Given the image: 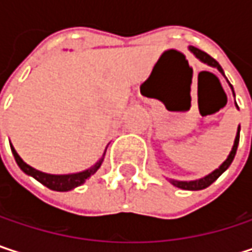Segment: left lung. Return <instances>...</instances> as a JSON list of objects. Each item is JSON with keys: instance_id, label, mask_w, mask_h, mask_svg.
Returning <instances> with one entry per match:
<instances>
[{"instance_id": "left-lung-1", "label": "left lung", "mask_w": 252, "mask_h": 252, "mask_svg": "<svg viewBox=\"0 0 252 252\" xmlns=\"http://www.w3.org/2000/svg\"><path fill=\"white\" fill-rule=\"evenodd\" d=\"M188 49H189L191 54H194V57H195L197 60H200L201 63L207 64L209 67L218 68V70L223 74V70H222V67L219 65V63H218L216 60H213L209 54H206V52H203V51H200L198 48H194V46H188ZM223 76H225V74H223ZM229 86H230V84H229ZM230 89H232V86H230ZM232 93H233V89H232ZM233 96H235V93H233ZM235 105H236V102H235ZM236 108H238V105H236ZM239 131H241V126H238L236 137H235L232 150H230V153L227 155L226 160H225L218 169H215L213 172H210L209 175L203 176V178H200V179H194V181L169 179V182H171L174 187H178V188H181V189H188V191H198V189H204V188H207L209 185H212V184H213L219 176L222 175L229 166H230V163H232V160H233V158H235V155H236V149H238V143H239Z\"/></svg>"}]
</instances>
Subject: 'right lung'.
Masks as SVG:
<instances>
[{
	"instance_id": "add662e5",
	"label": "right lung",
	"mask_w": 252,
	"mask_h": 252,
	"mask_svg": "<svg viewBox=\"0 0 252 252\" xmlns=\"http://www.w3.org/2000/svg\"><path fill=\"white\" fill-rule=\"evenodd\" d=\"M11 147V152H13V156L19 165V168L25 172L26 175L34 178L36 181H39L42 185L48 187L49 189H54V191H70V189H74L76 187L84 184L90 176L93 174H96V171L100 168L102 162H103V158H105V153H106V149L103 152V155L100 156V159L93 165L90 166L89 169H84L81 172H76V174H64V175H55V174H46V172H42V171H37L34 168H32L30 165H27L25 160L19 156V153L16 152V149L13 147V144H10Z\"/></svg>"
}]
</instances>
